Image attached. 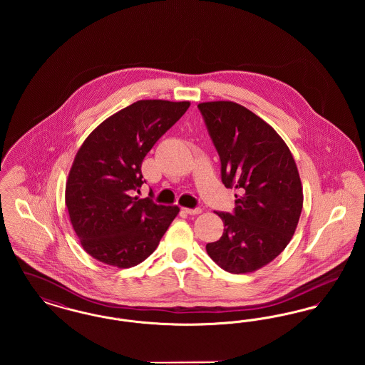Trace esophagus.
Returning <instances> with one entry per match:
<instances>
[{
    "label": "esophagus",
    "mask_w": 365,
    "mask_h": 365,
    "mask_svg": "<svg viewBox=\"0 0 365 365\" xmlns=\"http://www.w3.org/2000/svg\"><path fill=\"white\" fill-rule=\"evenodd\" d=\"M183 212H185V213H187V215H200L202 210L200 208H183Z\"/></svg>",
    "instance_id": "34e87169"
}]
</instances>
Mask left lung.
I'll return each mask as SVG.
<instances>
[{
	"label": "left lung",
	"mask_w": 365,
	"mask_h": 365,
	"mask_svg": "<svg viewBox=\"0 0 365 365\" xmlns=\"http://www.w3.org/2000/svg\"><path fill=\"white\" fill-rule=\"evenodd\" d=\"M209 135L222 161L227 189H238L234 215L216 212L225 232L207 245L209 257L231 274L269 264L292 241L304 194L286 142L252 110L232 101L201 103Z\"/></svg>",
	"instance_id": "left-lung-1"
}]
</instances>
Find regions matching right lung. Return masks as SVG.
I'll return each mask as SVG.
<instances>
[{
	"label": "right lung",
	"instance_id": "obj_1",
	"mask_svg": "<svg viewBox=\"0 0 365 365\" xmlns=\"http://www.w3.org/2000/svg\"><path fill=\"white\" fill-rule=\"evenodd\" d=\"M189 106V101L139 100L97 125L76 152L66 205L93 259L130 268L156 250L179 207L157 205L133 192L145 183L143 158Z\"/></svg>",
	"mask_w": 365,
	"mask_h": 365
}]
</instances>
